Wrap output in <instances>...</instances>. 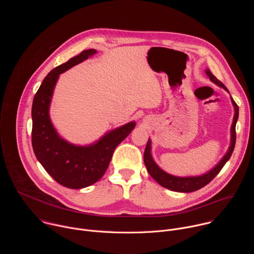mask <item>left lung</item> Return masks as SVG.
I'll use <instances>...</instances> for the list:
<instances>
[{"instance_id": "obj_1", "label": "left lung", "mask_w": 254, "mask_h": 254, "mask_svg": "<svg viewBox=\"0 0 254 254\" xmlns=\"http://www.w3.org/2000/svg\"><path fill=\"white\" fill-rule=\"evenodd\" d=\"M206 74H207V76L210 78V80L212 82H214L215 84L219 85L220 87H222L226 91H228L227 87L220 80L217 79L211 73V71L209 69H206ZM231 101H232V104L234 106L235 114H234L233 123H232V126H231L230 147H229L226 155L222 158V160L218 164H217L211 171H209L208 173H206L204 175L196 176V177H176V176H173V175H170V174L166 173L153 160L152 155H151V149H152V147H151V139L148 140L146 150H144V153H143V162H144V165H146V167H147V170H148L149 174L157 181V182L161 186H163L164 188H167L169 190L176 191V192L189 193V192H194V191H197V190L203 188L208 183H210L211 181L217 175H218V173L224 167L226 162L230 159V157H231V155L233 153L234 147H235V141H236L235 127H236L237 120H238L239 108H238V105L236 104V102L233 100L232 97H231Z\"/></svg>"}]
</instances>
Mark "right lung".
Instances as JSON below:
<instances>
[{
	"label": "right lung",
	"mask_w": 254,
	"mask_h": 254,
	"mask_svg": "<svg viewBox=\"0 0 254 254\" xmlns=\"http://www.w3.org/2000/svg\"><path fill=\"white\" fill-rule=\"evenodd\" d=\"M95 53V49L84 50L52 69L36 92L32 104L35 156L57 183L70 189L85 188L97 182L110 165L115 149L135 127V123L130 122L85 147L66 141L55 130L49 117V106L59 74Z\"/></svg>",
	"instance_id": "obj_1"
}]
</instances>
